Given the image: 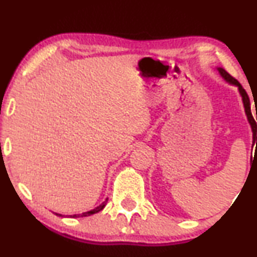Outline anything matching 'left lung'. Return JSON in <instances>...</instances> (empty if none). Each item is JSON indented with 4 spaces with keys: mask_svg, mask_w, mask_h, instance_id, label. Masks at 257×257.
<instances>
[{
    "mask_svg": "<svg viewBox=\"0 0 257 257\" xmlns=\"http://www.w3.org/2000/svg\"><path fill=\"white\" fill-rule=\"evenodd\" d=\"M217 71L220 72V75L222 76V78L225 79L226 82H228L229 84H233L235 85V87H238V90H239V94L241 96V100H243V105H244V110H245V114L247 117V120H249L250 123V126H251V131H252V141L253 144L256 143V146H257V124H256V120H257V112H256V120L253 119L252 114H251V107H250V100H249V96H247L245 89H244L243 87H241L239 82L237 81L235 78H233L231 75H229L228 72L226 71V70H223L222 67H217Z\"/></svg>",
    "mask_w": 257,
    "mask_h": 257,
    "instance_id": "left-lung-1",
    "label": "left lung"
}]
</instances>
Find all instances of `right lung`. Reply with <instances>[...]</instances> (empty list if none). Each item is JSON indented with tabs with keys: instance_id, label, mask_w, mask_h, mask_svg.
<instances>
[{
	"instance_id": "obj_1",
	"label": "right lung",
	"mask_w": 257,
	"mask_h": 257,
	"mask_svg": "<svg viewBox=\"0 0 257 257\" xmlns=\"http://www.w3.org/2000/svg\"><path fill=\"white\" fill-rule=\"evenodd\" d=\"M106 202H107V198H106V200H104V202H102L101 204L96 206V208L91 209V210H89V211H85V213H82V214H75V215H70V217H84V216H90V215H93V214H96V213H99L100 210H102V209L105 208V205H106ZM57 215H59V216H63V215H61V214H57Z\"/></svg>"
}]
</instances>
